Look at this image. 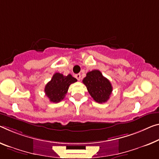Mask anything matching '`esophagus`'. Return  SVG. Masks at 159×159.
<instances>
[{
    "mask_svg": "<svg viewBox=\"0 0 159 159\" xmlns=\"http://www.w3.org/2000/svg\"><path fill=\"white\" fill-rule=\"evenodd\" d=\"M75 77H76L78 80H80V79H81V75L80 74L75 75Z\"/></svg>",
    "mask_w": 159,
    "mask_h": 159,
    "instance_id": "obj_1",
    "label": "esophagus"
}]
</instances>
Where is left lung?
Wrapping results in <instances>:
<instances>
[{
    "label": "left lung",
    "instance_id": "obj_1",
    "mask_svg": "<svg viewBox=\"0 0 159 159\" xmlns=\"http://www.w3.org/2000/svg\"><path fill=\"white\" fill-rule=\"evenodd\" d=\"M82 82L95 102L104 103L109 99L112 92L111 84L99 70H94L87 72Z\"/></svg>",
    "mask_w": 159,
    "mask_h": 159
}]
</instances>
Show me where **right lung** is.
<instances>
[{
    "instance_id": "obj_1",
    "label": "right lung",
    "mask_w": 159,
    "mask_h": 159,
    "mask_svg": "<svg viewBox=\"0 0 159 159\" xmlns=\"http://www.w3.org/2000/svg\"><path fill=\"white\" fill-rule=\"evenodd\" d=\"M77 82L71 75L64 76L60 73H55L52 78L45 87V92L50 102L57 103L65 98L70 85Z\"/></svg>"
}]
</instances>
